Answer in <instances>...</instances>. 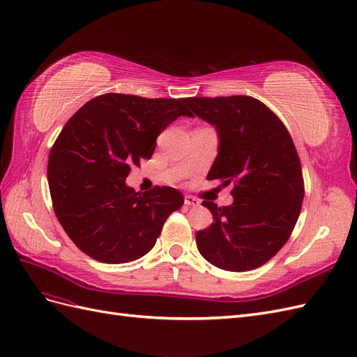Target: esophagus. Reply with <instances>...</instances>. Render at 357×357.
I'll list each match as a JSON object with an SVG mask.
<instances>
[{
  "label": "esophagus",
  "instance_id": "34e87169",
  "mask_svg": "<svg viewBox=\"0 0 357 357\" xmlns=\"http://www.w3.org/2000/svg\"><path fill=\"white\" fill-rule=\"evenodd\" d=\"M185 205H187V206L196 208V206H199V205H200V202H199V199L192 197V196H185Z\"/></svg>",
  "mask_w": 357,
  "mask_h": 357
}]
</instances>
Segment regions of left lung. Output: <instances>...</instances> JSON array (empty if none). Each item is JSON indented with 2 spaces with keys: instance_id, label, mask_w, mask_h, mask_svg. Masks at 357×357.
Wrapping results in <instances>:
<instances>
[{
  "instance_id": "1",
  "label": "left lung",
  "mask_w": 357,
  "mask_h": 357,
  "mask_svg": "<svg viewBox=\"0 0 357 357\" xmlns=\"http://www.w3.org/2000/svg\"><path fill=\"white\" fill-rule=\"evenodd\" d=\"M192 116L217 127L218 155L208 179L233 184L230 206L203 200L213 222L196 235L211 264L230 272L269 261L296 226L305 196L296 146L282 121L250 96L188 97Z\"/></svg>"
}]
</instances>
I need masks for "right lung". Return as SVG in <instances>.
<instances>
[{"label":"right lung","instance_id":"right-lung-1","mask_svg":"<svg viewBox=\"0 0 357 357\" xmlns=\"http://www.w3.org/2000/svg\"><path fill=\"white\" fill-rule=\"evenodd\" d=\"M185 98L109 93L71 116L50 148L47 181L55 215L91 259L119 264L155 245L172 212L184 205L176 188L136 192L126 185L133 166L151 158L158 135L181 115Z\"/></svg>","mask_w":357,"mask_h":357}]
</instances>
